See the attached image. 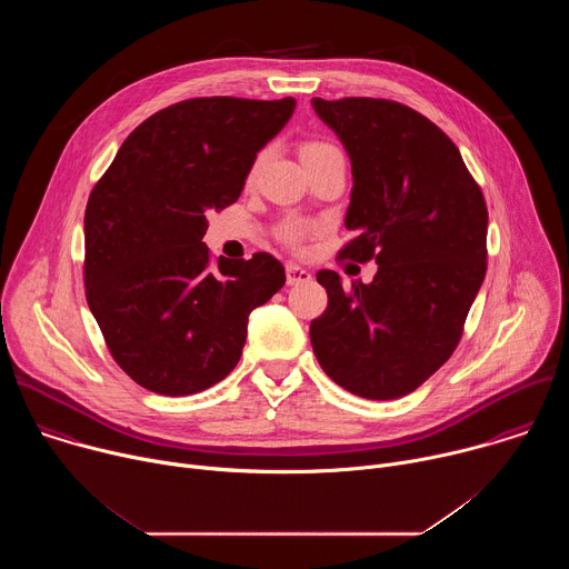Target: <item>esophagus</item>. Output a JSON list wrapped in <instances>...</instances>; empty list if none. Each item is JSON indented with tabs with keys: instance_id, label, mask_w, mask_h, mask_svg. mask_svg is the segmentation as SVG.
Returning a JSON list of instances; mask_svg holds the SVG:
<instances>
[{
	"instance_id": "1",
	"label": "esophagus",
	"mask_w": 569,
	"mask_h": 569,
	"mask_svg": "<svg viewBox=\"0 0 569 569\" xmlns=\"http://www.w3.org/2000/svg\"><path fill=\"white\" fill-rule=\"evenodd\" d=\"M312 279V274L301 268V266H295V263H288L286 266V281L288 286H299V283H308Z\"/></svg>"
}]
</instances>
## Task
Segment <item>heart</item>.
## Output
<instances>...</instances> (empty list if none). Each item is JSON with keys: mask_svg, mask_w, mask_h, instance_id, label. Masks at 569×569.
Segmentation results:
<instances>
[{"mask_svg": "<svg viewBox=\"0 0 569 569\" xmlns=\"http://www.w3.org/2000/svg\"><path fill=\"white\" fill-rule=\"evenodd\" d=\"M331 150H338L336 146H331V143H323V141H306L303 146H301V159L303 157H312V154H321V152H331ZM257 171V164H254V169H252V173ZM303 236V227L301 224H288L286 229H283V238L290 242V246H295V242L299 240Z\"/></svg>", "mask_w": 569, "mask_h": 569, "instance_id": "1", "label": "heart"}]
</instances>
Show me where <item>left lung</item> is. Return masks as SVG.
Instances as JSON below:
<instances>
[{
	"instance_id": "8db88e82",
	"label": "left lung",
	"mask_w": 569,
	"mask_h": 569,
	"mask_svg": "<svg viewBox=\"0 0 569 569\" xmlns=\"http://www.w3.org/2000/svg\"><path fill=\"white\" fill-rule=\"evenodd\" d=\"M353 173L340 259H376L345 290L317 272L329 306L310 321L319 367L347 391L391 400L423 385L457 349L486 274L489 211L461 152L430 119L385 99H312Z\"/></svg>"
}]
</instances>
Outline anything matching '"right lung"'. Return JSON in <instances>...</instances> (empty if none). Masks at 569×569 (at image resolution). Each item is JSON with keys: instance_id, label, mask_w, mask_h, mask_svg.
Returning a JSON list of instances; mask_svg holds the SVG:
<instances>
[{"instance_id": "add662e5", "label": "right lung", "mask_w": 569, "mask_h": 569, "mask_svg": "<svg viewBox=\"0 0 569 569\" xmlns=\"http://www.w3.org/2000/svg\"><path fill=\"white\" fill-rule=\"evenodd\" d=\"M292 97L189 99L121 143L86 209V295L117 365L161 396H189L238 365L248 317L286 283L283 266L211 261L207 213L236 202Z\"/></svg>"}]
</instances>
